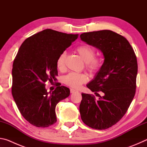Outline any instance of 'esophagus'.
<instances>
[{"mask_svg":"<svg viewBox=\"0 0 147 147\" xmlns=\"http://www.w3.org/2000/svg\"><path fill=\"white\" fill-rule=\"evenodd\" d=\"M70 91H71V93H74V92H78V91H77L76 89H73V88H71V89H70Z\"/></svg>","mask_w":147,"mask_h":147,"instance_id":"1","label":"esophagus"}]
</instances>
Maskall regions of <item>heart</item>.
Masks as SVG:
<instances>
[{
  "label": "heart",
  "mask_w": 147,
  "mask_h": 147,
  "mask_svg": "<svg viewBox=\"0 0 147 147\" xmlns=\"http://www.w3.org/2000/svg\"><path fill=\"white\" fill-rule=\"evenodd\" d=\"M83 60L86 62V67L91 73H96L101 69L103 63V58L100 54H95L96 50L87 44L80 45L76 49ZM66 53L62 52L56 59V67L59 70H63L65 63ZM88 81V76L86 73H77L72 72L63 78V82L67 86L73 88H78Z\"/></svg>",
  "instance_id": "1"
}]
</instances>
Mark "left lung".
<instances>
[{"instance_id": "obj_1", "label": "left lung", "mask_w": 147, "mask_h": 147, "mask_svg": "<svg viewBox=\"0 0 147 147\" xmlns=\"http://www.w3.org/2000/svg\"><path fill=\"white\" fill-rule=\"evenodd\" d=\"M80 39L100 50L104 61L96 77L87 87L104 96L96 100L91 94L82 93L81 119L87 126L105 130L121 120L135 96L138 61L130 43L124 37L108 30L86 32Z\"/></svg>"}]
</instances>
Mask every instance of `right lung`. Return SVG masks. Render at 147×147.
I'll return each mask as SVG.
<instances>
[{"mask_svg":"<svg viewBox=\"0 0 147 147\" xmlns=\"http://www.w3.org/2000/svg\"><path fill=\"white\" fill-rule=\"evenodd\" d=\"M78 36L44 30L25 39L14 59L12 95L21 115L36 127L56 123L57 104L70 94L68 88L59 85L49 94L45 82L56 80V59Z\"/></svg>","mask_w":147,"mask_h":147,"instance_id":"right-lung-1","label":"right lung"}]
</instances>
